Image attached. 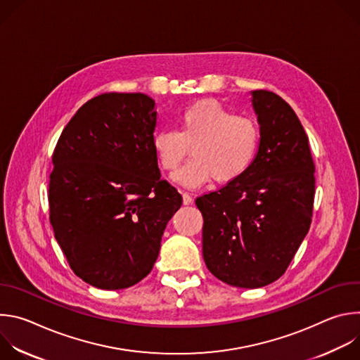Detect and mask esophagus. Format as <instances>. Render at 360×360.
Returning <instances> with one entry per match:
<instances>
[{
    "label": "esophagus",
    "mask_w": 360,
    "mask_h": 360,
    "mask_svg": "<svg viewBox=\"0 0 360 360\" xmlns=\"http://www.w3.org/2000/svg\"><path fill=\"white\" fill-rule=\"evenodd\" d=\"M182 202H184V205H191L192 202H193V199H192V196L189 195V193H182Z\"/></svg>",
    "instance_id": "1"
}]
</instances>
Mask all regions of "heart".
Masks as SVG:
<instances>
[{"label": "heart", "mask_w": 360, "mask_h": 360, "mask_svg": "<svg viewBox=\"0 0 360 360\" xmlns=\"http://www.w3.org/2000/svg\"><path fill=\"white\" fill-rule=\"evenodd\" d=\"M179 129H160L152 135V148L160 167L176 169L192 160L171 179L188 189H196L214 179L228 185L240 179L258 157L262 131L249 115H235L214 99H202L188 107L178 120Z\"/></svg>", "instance_id": "obj_1"}]
</instances>
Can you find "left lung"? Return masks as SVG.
<instances>
[{
  "mask_svg": "<svg viewBox=\"0 0 360 360\" xmlns=\"http://www.w3.org/2000/svg\"><path fill=\"white\" fill-rule=\"evenodd\" d=\"M262 139L236 182L196 198L203 217L202 255L219 281L245 289L279 279L311 228L315 165L309 139L286 101L252 91Z\"/></svg>",
  "mask_w": 360,
  "mask_h": 360,
  "instance_id": "8db88e82",
  "label": "left lung"
}]
</instances>
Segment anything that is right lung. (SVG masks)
I'll return each mask as SVG.
<instances>
[{
  "instance_id": "1",
  "label": "right lung",
  "mask_w": 360,
  "mask_h": 360,
  "mask_svg": "<svg viewBox=\"0 0 360 360\" xmlns=\"http://www.w3.org/2000/svg\"><path fill=\"white\" fill-rule=\"evenodd\" d=\"M155 127V101L148 95L102 94L77 111L54 149L49 221L74 274L95 288L142 281L182 205L161 179Z\"/></svg>"
}]
</instances>
